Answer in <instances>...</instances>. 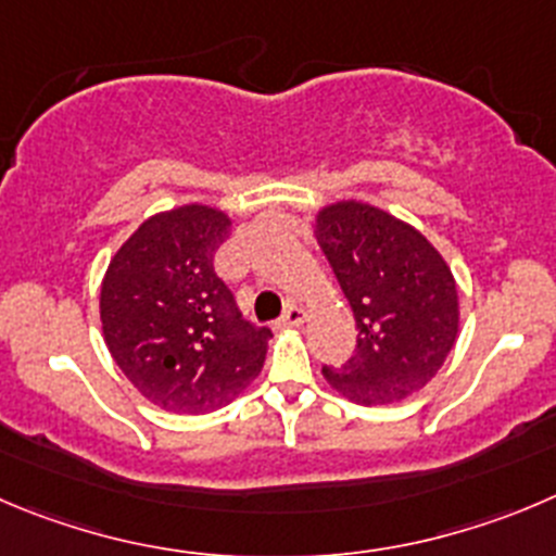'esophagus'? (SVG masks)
Masks as SVG:
<instances>
[{
  "label": "esophagus",
  "mask_w": 556,
  "mask_h": 556,
  "mask_svg": "<svg viewBox=\"0 0 556 556\" xmlns=\"http://www.w3.org/2000/svg\"><path fill=\"white\" fill-rule=\"evenodd\" d=\"M303 319H305L303 308H298V305H289V308L283 311L281 319H278V327H298V325H303Z\"/></svg>",
  "instance_id": "34e87169"
}]
</instances>
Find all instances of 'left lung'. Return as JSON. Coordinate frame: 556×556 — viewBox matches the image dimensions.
Instances as JSON below:
<instances>
[{
    "label": "left lung",
    "instance_id": "obj_1",
    "mask_svg": "<svg viewBox=\"0 0 556 556\" xmlns=\"http://www.w3.org/2000/svg\"><path fill=\"white\" fill-rule=\"evenodd\" d=\"M316 240L357 321L352 357L321 368L330 388L363 406L395 404L426 388L458 332L445 258L409 224L361 202L321 210Z\"/></svg>",
    "mask_w": 556,
    "mask_h": 556
}]
</instances>
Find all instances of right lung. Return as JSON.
<instances>
[{"label":"right lung","instance_id":"1","mask_svg":"<svg viewBox=\"0 0 556 556\" xmlns=\"http://www.w3.org/2000/svg\"><path fill=\"white\" fill-rule=\"evenodd\" d=\"M229 231L231 220L204 204L152 215L116 251L103 278L105 346L161 409H220L264 366L273 332L242 316L215 273V253Z\"/></svg>","mask_w":556,"mask_h":556}]
</instances>
